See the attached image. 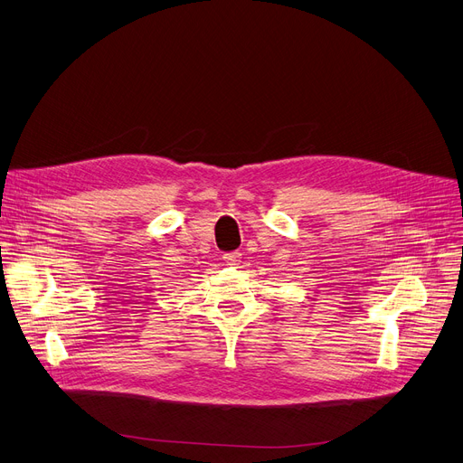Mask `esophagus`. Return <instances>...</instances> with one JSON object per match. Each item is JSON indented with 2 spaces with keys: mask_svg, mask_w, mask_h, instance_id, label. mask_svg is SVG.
<instances>
[{
  "mask_svg": "<svg viewBox=\"0 0 463 463\" xmlns=\"http://www.w3.org/2000/svg\"><path fill=\"white\" fill-rule=\"evenodd\" d=\"M240 259H241V253H238V251H232V253H225V255H223V260H225L227 264H231V266H234L236 262H240Z\"/></svg>",
  "mask_w": 463,
  "mask_h": 463,
  "instance_id": "esophagus-1",
  "label": "esophagus"
}]
</instances>
